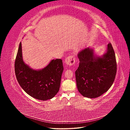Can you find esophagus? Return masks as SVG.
Segmentation results:
<instances>
[{
  "mask_svg": "<svg viewBox=\"0 0 130 130\" xmlns=\"http://www.w3.org/2000/svg\"><path fill=\"white\" fill-rule=\"evenodd\" d=\"M75 62V58L73 55L68 56L66 58L65 63L68 66H72Z\"/></svg>",
  "mask_w": 130,
  "mask_h": 130,
  "instance_id": "1",
  "label": "esophagus"
}]
</instances>
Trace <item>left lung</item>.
<instances>
[{
    "label": "left lung",
    "mask_w": 130,
    "mask_h": 130,
    "mask_svg": "<svg viewBox=\"0 0 130 130\" xmlns=\"http://www.w3.org/2000/svg\"><path fill=\"white\" fill-rule=\"evenodd\" d=\"M77 57L80 63L75 77L78 92L92 99L107 92L113 84L117 72L116 55L111 43L101 57L95 55L93 49L89 47L81 50Z\"/></svg>",
    "instance_id": "8db88e82"
}]
</instances>
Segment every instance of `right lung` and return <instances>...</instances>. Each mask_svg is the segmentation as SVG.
<instances>
[{
  "instance_id": "add662e5",
  "label": "right lung",
  "mask_w": 130,
  "mask_h": 130,
  "mask_svg": "<svg viewBox=\"0 0 130 130\" xmlns=\"http://www.w3.org/2000/svg\"><path fill=\"white\" fill-rule=\"evenodd\" d=\"M14 70L19 84L29 95L40 100L52 99L60 87L63 66L61 59L52 60L45 68L34 70L23 60L22 43L15 60Z\"/></svg>"
}]
</instances>
